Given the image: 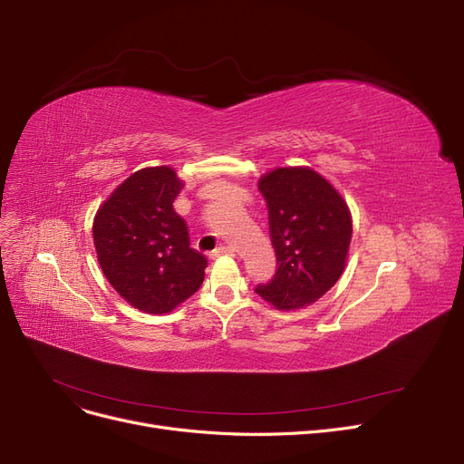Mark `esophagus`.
<instances>
[{
  "instance_id": "34e87169",
  "label": "esophagus",
  "mask_w": 464,
  "mask_h": 464,
  "mask_svg": "<svg viewBox=\"0 0 464 464\" xmlns=\"http://www.w3.org/2000/svg\"><path fill=\"white\" fill-rule=\"evenodd\" d=\"M235 254V250L231 248V246H219V248H216L212 254H210V257L214 259V257H219V256H233Z\"/></svg>"
}]
</instances>
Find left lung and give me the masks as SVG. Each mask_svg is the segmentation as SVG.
<instances>
[{"mask_svg":"<svg viewBox=\"0 0 464 464\" xmlns=\"http://www.w3.org/2000/svg\"><path fill=\"white\" fill-rule=\"evenodd\" d=\"M278 269L256 294L280 310L318 301L346 266L352 216L340 193L308 167H280L259 180Z\"/></svg>","mask_w":464,"mask_h":464,"instance_id":"8db88e82","label":"left lung"}]
</instances>
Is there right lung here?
Masks as SVG:
<instances>
[{
	"label": "right lung",
	"mask_w": 464,
	"mask_h": 464,
	"mask_svg": "<svg viewBox=\"0 0 464 464\" xmlns=\"http://www.w3.org/2000/svg\"><path fill=\"white\" fill-rule=\"evenodd\" d=\"M182 182L170 167H149L121 182L97 210L93 245L111 285L135 308L170 312L205 280L207 257L189 248L173 201Z\"/></svg>",
	"instance_id": "add662e5"
}]
</instances>
